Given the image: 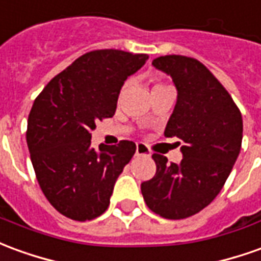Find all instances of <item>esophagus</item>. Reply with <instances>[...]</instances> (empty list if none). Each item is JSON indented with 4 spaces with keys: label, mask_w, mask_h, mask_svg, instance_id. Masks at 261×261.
Returning <instances> with one entry per match:
<instances>
[{
    "label": "esophagus",
    "mask_w": 261,
    "mask_h": 261,
    "mask_svg": "<svg viewBox=\"0 0 261 261\" xmlns=\"http://www.w3.org/2000/svg\"><path fill=\"white\" fill-rule=\"evenodd\" d=\"M136 155H149L148 147L144 143L136 144Z\"/></svg>",
    "instance_id": "obj_1"
}]
</instances>
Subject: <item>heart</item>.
Segmentation results:
<instances>
[{"label": "heart", "instance_id": "1", "mask_svg": "<svg viewBox=\"0 0 261 261\" xmlns=\"http://www.w3.org/2000/svg\"><path fill=\"white\" fill-rule=\"evenodd\" d=\"M158 86H165V85H162V83H156V85L154 87H158Z\"/></svg>", "mask_w": 261, "mask_h": 261}]
</instances>
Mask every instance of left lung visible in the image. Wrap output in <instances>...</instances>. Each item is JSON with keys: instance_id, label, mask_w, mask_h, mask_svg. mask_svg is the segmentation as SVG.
Masks as SVG:
<instances>
[{"instance_id": "8db88e82", "label": "left lung", "mask_w": 261, "mask_h": 261, "mask_svg": "<svg viewBox=\"0 0 261 261\" xmlns=\"http://www.w3.org/2000/svg\"><path fill=\"white\" fill-rule=\"evenodd\" d=\"M178 90L165 137L181 140V164L154 154L156 172L141 184L147 206L165 219L200 212L225 185L242 148L243 120L232 96L203 63L182 55L152 61ZM178 143V144H181Z\"/></svg>"}]
</instances>
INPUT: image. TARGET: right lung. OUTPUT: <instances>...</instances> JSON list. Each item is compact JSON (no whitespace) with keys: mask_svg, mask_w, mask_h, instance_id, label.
<instances>
[{"mask_svg":"<svg viewBox=\"0 0 261 261\" xmlns=\"http://www.w3.org/2000/svg\"><path fill=\"white\" fill-rule=\"evenodd\" d=\"M148 59L145 54L99 49L56 74L34 101L27 144L36 179L49 203L69 219L106 212L118 175L136 144L90 147L96 123L116 113L120 89Z\"/></svg>","mask_w":261,"mask_h":261,"instance_id":"1","label":"right lung"}]
</instances>
